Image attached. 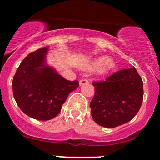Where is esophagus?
Segmentation results:
<instances>
[{"mask_svg":"<svg viewBox=\"0 0 160 160\" xmlns=\"http://www.w3.org/2000/svg\"><path fill=\"white\" fill-rule=\"evenodd\" d=\"M88 83H89V81L87 80V79H82V80L79 81V85H80V86H82V85H85V84H88Z\"/></svg>","mask_w":160,"mask_h":160,"instance_id":"obj_1","label":"esophagus"}]
</instances>
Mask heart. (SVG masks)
<instances>
[{
    "label": "heart",
    "instance_id": "b5f03b06",
    "mask_svg": "<svg viewBox=\"0 0 160 160\" xmlns=\"http://www.w3.org/2000/svg\"><path fill=\"white\" fill-rule=\"evenodd\" d=\"M115 67V62L112 58L106 56H100L95 58L90 59L82 64L81 68L86 71H94L100 75H105L113 70Z\"/></svg>",
    "mask_w": 160,
    "mask_h": 160
}]
</instances>
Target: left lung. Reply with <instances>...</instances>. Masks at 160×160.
I'll use <instances>...</instances> for the list:
<instances>
[{
	"label": "left lung",
	"mask_w": 160,
	"mask_h": 160,
	"mask_svg": "<svg viewBox=\"0 0 160 160\" xmlns=\"http://www.w3.org/2000/svg\"><path fill=\"white\" fill-rule=\"evenodd\" d=\"M92 84L95 92L90 107L93 119L98 125L116 128L131 121L139 111L143 87L134 66L114 73L106 81Z\"/></svg>",
	"instance_id": "1"
}]
</instances>
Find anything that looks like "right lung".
<instances>
[{
	"label": "right lung",
	"instance_id": "right-lung-1",
	"mask_svg": "<svg viewBox=\"0 0 160 160\" xmlns=\"http://www.w3.org/2000/svg\"><path fill=\"white\" fill-rule=\"evenodd\" d=\"M48 48L30 53L22 61L12 84L20 109L42 121L57 116L68 95L79 87L78 81H68L46 63Z\"/></svg>",
	"mask_w": 160,
	"mask_h": 160
}]
</instances>
